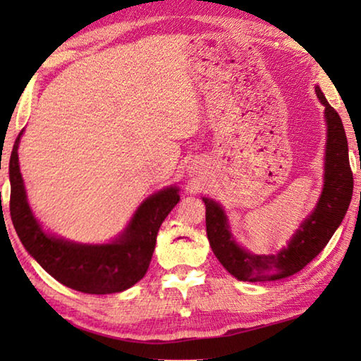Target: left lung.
I'll use <instances>...</instances> for the list:
<instances>
[{"label": "left lung", "instance_id": "1", "mask_svg": "<svg viewBox=\"0 0 361 361\" xmlns=\"http://www.w3.org/2000/svg\"><path fill=\"white\" fill-rule=\"evenodd\" d=\"M315 94L325 106L323 186L314 210L302 219L285 247L274 255H256L243 248L235 240L224 207L215 199L202 197L207 237L213 253L226 271L240 282H274L295 276L326 247L350 205L353 176L344 126L319 85H315Z\"/></svg>", "mask_w": 361, "mask_h": 361}]
</instances>
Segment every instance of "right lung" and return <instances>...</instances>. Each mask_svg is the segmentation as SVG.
<instances>
[{"instance_id":"right-lung-1","label":"right lung","mask_w":361,"mask_h":361,"mask_svg":"<svg viewBox=\"0 0 361 361\" xmlns=\"http://www.w3.org/2000/svg\"><path fill=\"white\" fill-rule=\"evenodd\" d=\"M17 137L9 161L11 219L28 255L68 288L89 295H113L132 288L145 277L164 219L180 202V188L166 186L149 194L126 228L105 243H82L49 232L28 204L19 166Z\"/></svg>"}]
</instances>
